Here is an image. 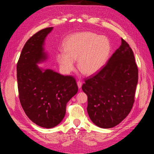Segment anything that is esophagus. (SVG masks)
Returning a JSON list of instances; mask_svg holds the SVG:
<instances>
[{
	"label": "esophagus",
	"mask_w": 154,
	"mask_h": 154,
	"mask_svg": "<svg viewBox=\"0 0 154 154\" xmlns=\"http://www.w3.org/2000/svg\"><path fill=\"white\" fill-rule=\"evenodd\" d=\"M77 85H78V87H79V88H80L82 87V82H81V81H78L77 82Z\"/></svg>",
	"instance_id": "esophagus-1"
}]
</instances>
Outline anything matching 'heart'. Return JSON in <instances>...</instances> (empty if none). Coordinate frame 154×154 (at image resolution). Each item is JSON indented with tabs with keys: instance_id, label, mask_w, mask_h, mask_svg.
Segmentation results:
<instances>
[{
	"instance_id": "obj_1",
	"label": "heart",
	"mask_w": 154,
	"mask_h": 154,
	"mask_svg": "<svg viewBox=\"0 0 154 154\" xmlns=\"http://www.w3.org/2000/svg\"><path fill=\"white\" fill-rule=\"evenodd\" d=\"M64 51L57 55L61 69L66 73L74 69L77 59L79 70L87 75L99 72L106 63L110 50L107 37L93 32H80L69 36L63 45Z\"/></svg>"
}]
</instances>
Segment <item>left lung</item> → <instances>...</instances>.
Listing matches in <instances>:
<instances>
[{
    "instance_id": "obj_1",
    "label": "left lung",
    "mask_w": 154,
    "mask_h": 154,
    "mask_svg": "<svg viewBox=\"0 0 154 154\" xmlns=\"http://www.w3.org/2000/svg\"><path fill=\"white\" fill-rule=\"evenodd\" d=\"M120 47L97 74L85 79L82 91L88 98L87 112L92 122L103 128L114 127L130 113L138 82V69L128 44Z\"/></svg>"
}]
</instances>
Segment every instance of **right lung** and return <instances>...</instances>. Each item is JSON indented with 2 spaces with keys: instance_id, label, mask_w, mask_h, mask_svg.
<instances>
[{
  "instance_id": "right-lung-1",
  "label": "right lung",
  "mask_w": 154,
  "mask_h": 154,
  "mask_svg": "<svg viewBox=\"0 0 154 154\" xmlns=\"http://www.w3.org/2000/svg\"><path fill=\"white\" fill-rule=\"evenodd\" d=\"M53 27L37 32L24 45L17 64L19 100L27 116L37 125L52 128L66 115V105L78 91L75 78L37 63L47 59L44 40Z\"/></svg>"
}]
</instances>
